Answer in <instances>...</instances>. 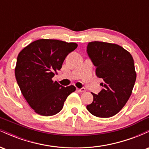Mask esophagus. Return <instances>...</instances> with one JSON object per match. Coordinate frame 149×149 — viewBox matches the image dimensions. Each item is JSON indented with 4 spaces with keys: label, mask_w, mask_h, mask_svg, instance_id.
<instances>
[{
    "label": "esophagus",
    "mask_w": 149,
    "mask_h": 149,
    "mask_svg": "<svg viewBox=\"0 0 149 149\" xmlns=\"http://www.w3.org/2000/svg\"><path fill=\"white\" fill-rule=\"evenodd\" d=\"M77 91L78 92H85V91H86V90H85V89L84 88H77Z\"/></svg>",
    "instance_id": "obj_1"
}]
</instances>
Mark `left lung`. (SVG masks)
<instances>
[{"label": "left lung", "mask_w": 149, "mask_h": 149, "mask_svg": "<svg viewBox=\"0 0 149 149\" xmlns=\"http://www.w3.org/2000/svg\"><path fill=\"white\" fill-rule=\"evenodd\" d=\"M87 51L97 67V76L104 80L101 85L104 88L98 95L92 93L93 102L87 109L97 117H112L131 96L136 78L134 59L128 51L115 43L90 42Z\"/></svg>", "instance_id": "left-lung-1"}]
</instances>
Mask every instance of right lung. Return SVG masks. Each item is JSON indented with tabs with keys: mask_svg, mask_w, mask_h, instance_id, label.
Listing matches in <instances>:
<instances>
[{
	"mask_svg": "<svg viewBox=\"0 0 149 149\" xmlns=\"http://www.w3.org/2000/svg\"><path fill=\"white\" fill-rule=\"evenodd\" d=\"M77 47L76 42L39 39L19 53L15 77L22 94L36 113L43 116L58 113L67 97L76 90L73 85L64 88L52 78L68 54Z\"/></svg>",
	"mask_w": 149,
	"mask_h": 149,
	"instance_id": "1",
	"label": "right lung"
}]
</instances>
